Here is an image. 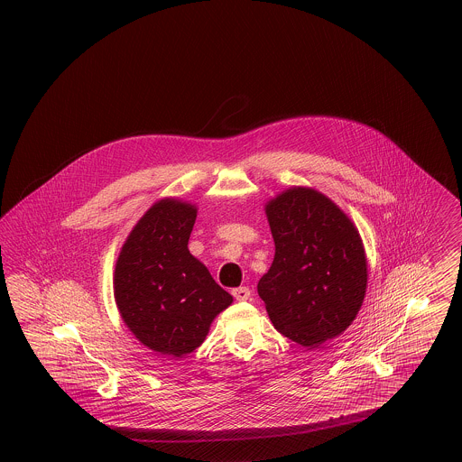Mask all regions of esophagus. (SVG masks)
<instances>
[{"label": "esophagus", "mask_w": 462, "mask_h": 462, "mask_svg": "<svg viewBox=\"0 0 462 462\" xmlns=\"http://www.w3.org/2000/svg\"><path fill=\"white\" fill-rule=\"evenodd\" d=\"M232 294H234V298H236L237 301H247V300H251V291H249V287H236V289L232 291Z\"/></svg>", "instance_id": "34e87169"}]
</instances>
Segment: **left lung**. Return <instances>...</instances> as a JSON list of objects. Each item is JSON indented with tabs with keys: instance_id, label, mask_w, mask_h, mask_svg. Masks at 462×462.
<instances>
[{
	"instance_id": "1",
	"label": "left lung",
	"mask_w": 462,
	"mask_h": 462,
	"mask_svg": "<svg viewBox=\"0 0 462 462\" xmlns=\"http://www.w3.org/2000/svg\"><path fill=\"white\" fill-rule=\"evenodd\" d=\"M275 256L258 282L273 328L315 348L339 336L367 287L364 244L352 220L324 194L292 187L266 208Z\"/></svg>"
}]
</instances>
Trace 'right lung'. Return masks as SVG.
Here are the masks:
<instances>
[{
  "label": "right lung",
  "instance_id": "add662e5",
  "mask_svg": "<svg viewBox=\"0 0 462 462\" xmlns=\"http://www.w3.org/2000/svg\"><path fill=\"white\" fill-rule=\"evenodd\" d=\"M196 206L162 199L138 220L114 272V298L134 337L166 356L192 353L232 296L189 251Z\"/></svg>",
  "mask_w": 462,
  "mask_h": 462
}]
</instances>
